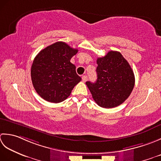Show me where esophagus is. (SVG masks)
I'll return each instance as SVG.
<instances>
[{"mask_svg":"<svg viewBox=\"0 0 161 161\" xmlns=\"http://www.w3.org/2000/svg\"><path fill=\"white\" fill-rule=\"evenodd\" d=\"M82 80H83V82H86L87 80V76H85V75H84V76H82Z\"/></svg>","mask_w":161,"mask_h":161,"instance_id":"esophagus-1","label":"esophagus"}]
</instances>
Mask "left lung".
Here are the masks:
<instances>
[{"label":"left lung","instance_id":"8db88e82","mask_svg":"<svg viewBox=\"0 0 161 161\" xmlns=\"http://www.w3.org/2000/svg\"><path fill=\"white\" fill-rule=\"evenodd\" d=\"M97 80L86 82L92 98L100 107L112 108L125 101L135 85L130 64L119 52L111 51L97 58Z\"/></svg>","mask_w":161,"mask_h":161}]
</instances>
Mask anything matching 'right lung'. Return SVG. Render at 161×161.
Listing matches in <instances>:
<instances>
[{"mask_svg": "<svg viewBox=\"0 0 161 161\" xmlns=\"http://www.w3.org/2000/svg\"><path fill=\"white\" fill-rule=\"evenodd\" d=\"M78 49L58 42L36 55L31 67V79L37 93L51 103H60L69 96L81 80L70 60Z\"/></svg>", "mask_w": 161, "mask_h": 161, "instance_id": "right-lung-1", "label": "right lung"}]
</instances>
